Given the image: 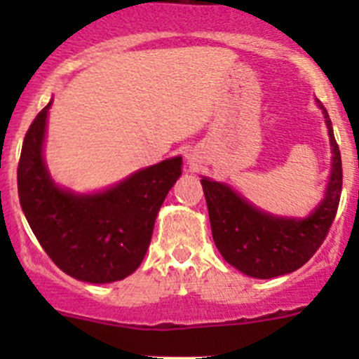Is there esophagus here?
I'll return each mask as SVG.
<instances>
[{
	"mask_svg": "<svg viewBox=\"0 0 359 359\" xmlns=\"http://www.w3.org/2000/svg\"><path fill=\"white\" fill-rule=\"evenodd\" d=\"M191 165H194V159L193 158H191Z\"/></svg>",
	"mask_w": 359,
	"mask_h": 359,
	"instance_id": "1",
	"label": "esophagus"
}]
</instances>
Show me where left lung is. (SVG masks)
Masks as SVG:
<instances>
[{"mask_svg":"<svg viewBox=\"0 0 359 359\" xmlns=\"http://www.w3.org/2000/svg\"><path fill=\"white\" fill-rule=\"evenodd\" d=\"M318 106L325 114L334 156L327 193L309 217L269 215L226 184L201 179L215 247L231 266L252 278L269 280L302 267L321 247L335 219L342 191V159L328 112L320 102Z\"/></svg>","mask_w":359,"mask_h":359,"instance_id":"8db88e82","label":"left lung"}]
</instances>
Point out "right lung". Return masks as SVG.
I'll return each mask as SVG.
<instances>
[{
    "label": "right lung",
    "instance_id": "add662e5",
    "mask_svg": "<svg viewBox=\"0 0 359 359\" xmlns=\"http://www.w3.org/2000/svg\"><path fill=\"white\" fill-rule=\"evenodd\" d=\"M50 106L29 126L17 168L25 219L69 276L86 283L123 280L144 260L159 208L182 173V158L139 170L102 193L74 194L53 182L43 159Z\"/></svg>",
    "mask_w": 359,
    "mask_h": 359
}]
</instances>
